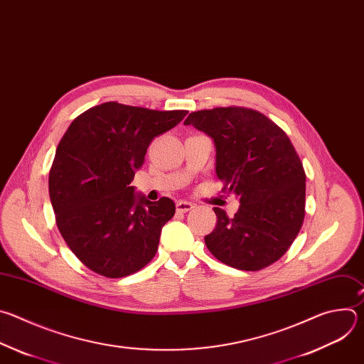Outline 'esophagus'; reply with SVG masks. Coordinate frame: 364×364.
I'll list each match as a JSON object with an SVG mask.
<instances>
[{
  "label": "esophagus",
  "instance_id": "34e87169",
  "mask_svg": "<svg viewBox=\"0 0 364 364\" xmlns=\"http://www.w3.org/2000/svg\"><path fill=\"white\" fill-rule=\"evenodd\" d=\"M193 208H195V205L191 203V202H186V200H179V202H176V209H178V212L185 213V212H188V210H191V209H193Z\"/></svg>",
  "mask_w": 364,
  "mask_h": 364
}]
</instances>
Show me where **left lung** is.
I'll return each instance as SVG.
<instances>
[{"mask_svg": "<svg viewBox=\"0 0 364 364\" xmlns=\"http://www.w3.org/2000/svg\"><path fill=\"white\" fill-rule=\"evenodd\" d=\"M183 124L213 139L216 176L241 203L234 218L213 208L218 223L205 237L208 250L244 271L271 265L291 247L306 213V173L291 140L248 107L192 112Z\"/></svg>", "mask_w": 364, "mask_h": 364, "instance_id": "left-lung-1", "label": "left lung"}]
</instances>
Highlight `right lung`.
Listing matches in <instances>:
<instances>
[{
    "label": "right lung",
    "mask_w": 364,
    "mask_h": 364,
    "mask_svg": "<svg viewBox=\"0 0 364 364\" xmlns=\"http://www.w3.org/2000/svg\"><path fill=\"white\" fill-rule=\"evenodd\" d=\"M186 114L107 102L77 116L61 137L48 175L55 224L73 254L96 274L126 277L155 257L175 203L151 202L130 182L151 141Z\"/></svg>",
    "instance_id": "add662e5"
}]
</instances>
